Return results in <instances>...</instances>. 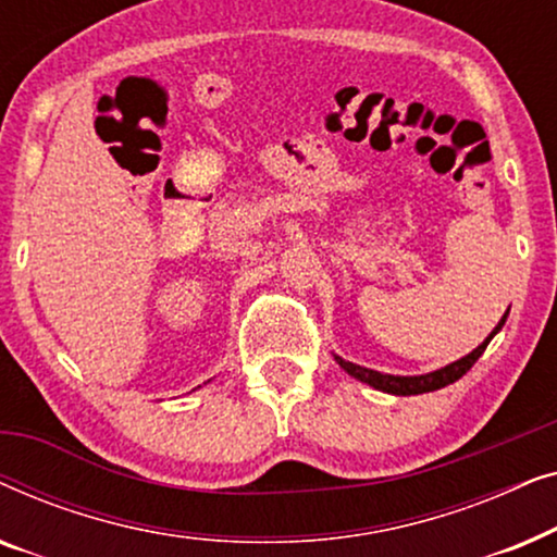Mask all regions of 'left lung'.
Wrapping results in <instances>:
<instances>
[{
	"instance_id": "8db88e82",
	"label": "left lung",
	"mask_w": 557,
	"mask_h": 557,
	"mask_svg": "<svg viewBox=\"0 0 557 557\" xmlns=\"http://www.w3.org/2000/svg\"><path fill=\"white\" fill-rule=\"evenodd\" d=\"M507 314L509 309L505 311V317L499 319V324L494 326L490 332V337H486L482 345L476 349H471L467 357H461V360H456L451 364H446V368L441 370H433V372H425V375H387V372H377V370H370V368H362V364H355L345 360V357L334 355V362L339 364L342 370L347 372L349 377L360 380V383L375 387V391H383V393H391V395H421V393H433V391H441V387L456 383V380L467 375L471 370V364H474L482 352L486 349V345L494 339V334H497L502 326L507 322Z\"/></svg>"
}]
</instances>
